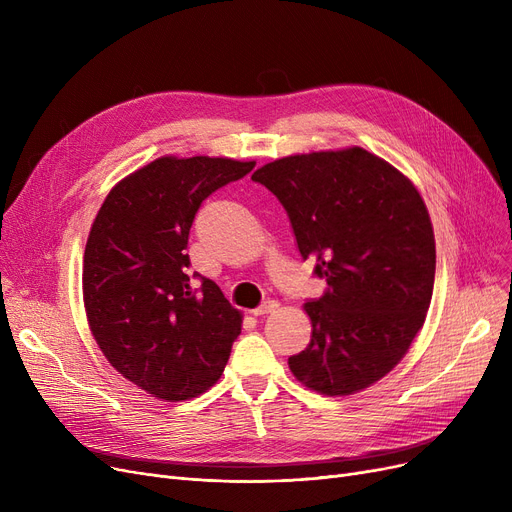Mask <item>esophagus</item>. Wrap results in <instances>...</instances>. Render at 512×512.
<instances>
[{"label":"esophagus","instance_id":"esophagus-1","mask_svg":"<svg viewBox=\"0 0 512 512\" xmlns=\"http://www.w3.org/2000/svg\"><path fill=\"white\" fill-rule=\"evenodd\" d=\"M278 307H280V305H278V301H265V303H261V305H259L257 309H253L251 313L259 317V315H267V313H274V311H276Z\"/></svg>","mask_w":512,"mask_h":512}]
</instances>
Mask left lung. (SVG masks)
Masks as SVG:
<instances>
[{
    "instance_id": "1",
    "label": "left lung",
    "mask_w": 512,
    "mask_h": 512,
    "mask_svg": "<svg viewBox=\"0 0 512 512\" xmlns=\"http://www.w3.org/2000/svg\"><path fill=\"white\" fill-rule=\"evenodd\" d=\"M278 197L303 259L328 288L305 303L311 342L288 367L326 396L369 388L423 328L436 238L415 184L361 147L288 155L253 176Z\"/></svg>"
}]
</instances>
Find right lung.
Instances as JSON below:
<instances>
[{
	"label": "right lung",
	"mask_w": 512,
	"mask_h": 512,
	"mask_svg": "<svg viewBox=\"0 0 512 512\" xmlns=\"http://www.w3.org/2000/svg\"><path fill=\"white\" fill-rule=\"evenodd\" d=\"M255 161L157 157L122 178L91 226L83 299L105 359L147 394L178 402L220 380L242 315L218 284L193 288L188 232L201 203Z\"/></svg>",
	"instance_id": "right-lung-1"
}]
</instances>
